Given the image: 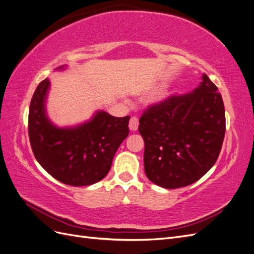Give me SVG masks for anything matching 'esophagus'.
<instances>
[{"label":"esophagus","instance_id":"esophagus-1","mask_svg":"<svg viewBox=\"0 0 254 254\" xmlns=\"http://www.w3.org/2000/svg\"><path fill=\"white\" fill-rule=\"evenodd\" d=\"M137 127H139V119L136 117H132L129 121V129L131 130V131H135Z\"/></svg>","mask_w":254,"mask_h":254}]
</instances>
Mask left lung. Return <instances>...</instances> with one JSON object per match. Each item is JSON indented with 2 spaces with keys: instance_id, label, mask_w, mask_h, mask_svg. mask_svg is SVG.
<instances>
[{
  "instance_id": "1",
  "label": "left lung",
  "mask_w": 254,
  "mask_h": 254,
  "mask_svg": "<svg viewBox=\"0 0 254 254\" xmlns=\"http://www.w3.org/2000/svg\"><path fill=\"white\" fill-rule=\"evenodd\" d=\"M139 132L151 182L165 189L196 182L216 162L224 142L226 115L218 88L203 73L194 91L148 106Z\"/></svg>"
}]
</instances>
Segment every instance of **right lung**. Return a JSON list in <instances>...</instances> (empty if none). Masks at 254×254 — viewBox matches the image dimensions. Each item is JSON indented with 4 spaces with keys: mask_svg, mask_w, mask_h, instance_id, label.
<instances>
[{
    "mask_svg": "<svg viewBox=\"0 0 254 254\" xmlns=\"http://www.w3.org/2000/svg\"><path fill=\"white\" fill-rule=\"evenodd\" d=\"M49 88L50 80L45 78L38 84L29 106L28 136L35 158L52 177L67 186L86 187L101 181L129 134L130 117L115 118L98 111L78 127L58 128L45 114Z\"/></svg>",
    "mask_w": 254,
    "mask_h": 254,
    "instance_id": "1",
    "label": "right lung"
}]
</instances>
